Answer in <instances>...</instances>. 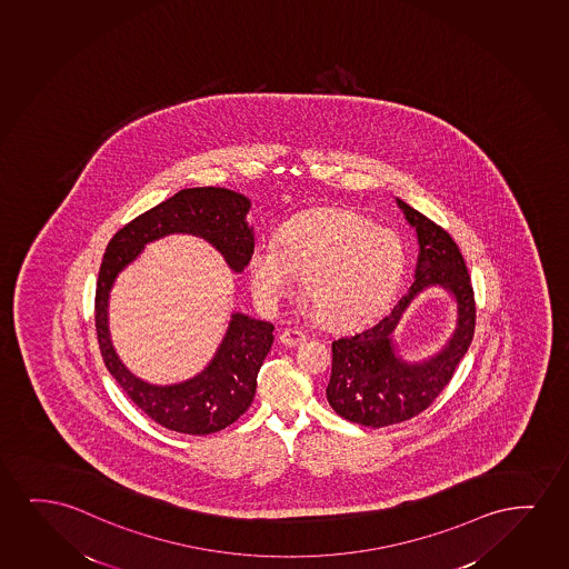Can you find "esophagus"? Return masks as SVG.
Wrapping results in <instances>:
<instances>
[{"mask_svg": "<svg viewBox=\"0 0 569 569\" xmlns=\"http://www.w3.org/2000/svg\"><path fill=\"white\" fill-rule=\"evenodd\" d=\"M305 340H307V336H305L303 330H299V328H286L280 335V342L283 343V346H288V348L299 346V343H303Z\"/></svg>", "mask_w": 569, "mask_h": 569, "instance_id": "34e87169", "label": "esophagus"}]
</instances>
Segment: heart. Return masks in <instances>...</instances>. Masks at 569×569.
Segmentation results:
<instances>
[{
  "label": "heart",
  "mask_w": 569,
  "mask_h": 569,
  "mask_svg": "<svg viewBox=\"0 0 569 569\" xmlns=\"http://www.w3.org/2000/svg\"><path fill=\"white\" fill-rule=\"evenodd\" d=\"M405 268V244L392 229L358 211L320 208L288 219L276 242H257L249 278L264 303H278L305 278V303L315 317L328 327L351 328L385 311Z\"/></svg>",
  "instance_id": "b5f03b06"
}]
</instances>
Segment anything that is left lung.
Segmentation results:
<instances>
[{"mask_svg":"<svg viewBox=\"0 0 569 569\" xmlns=\"http://www.w3.org/2000/svg\"><path fill=\"white\" fill-rule=\"evenodd\" d=\"M397 203L416 229L420 244L413 283L373 327L340 336L332 342L328 405L343 420L366 428L400 423L429 408L451 381L475 336V291L457 242L420 211L402 200ZM429 284H441L458 299V328L433 359L406 365L393 353L391 332L412 297Z\"/></svg>","mask_w":569,"mask_h":569,"instance_id":"left-lung-1","label":"left lung"}]
</instances>
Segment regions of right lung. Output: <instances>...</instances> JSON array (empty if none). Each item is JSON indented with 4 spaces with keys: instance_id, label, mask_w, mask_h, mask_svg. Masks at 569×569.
Here are the masks:
<instances>
[{
    "instance_id": "add662e5",
    "label": "right lung",
    "mask_w": 569,
    "mask_h": 569,
    "mask_svg": "<svg viewBox=\"0 0 569 569\" xmlns=\"http://www.w3.org/2000/svg\"><path fill=\"white\" fill-rule=\"evenodd\" d=\"M249 210V198L233 190L184 188L122 227L102 257L94 293V328L104 366L141 412L179 433H216L249 410L257 392L258 371L272 348L273 325L234 312L218 353L202 373L179 385L156 387L133 377L112 348L107 325L110 288L118 272L136 260L148 242L171 233L203 237L226 257L231 270L242 272L254 249L252 229L247 226Z\"/></svg>"
}]
</instances>
